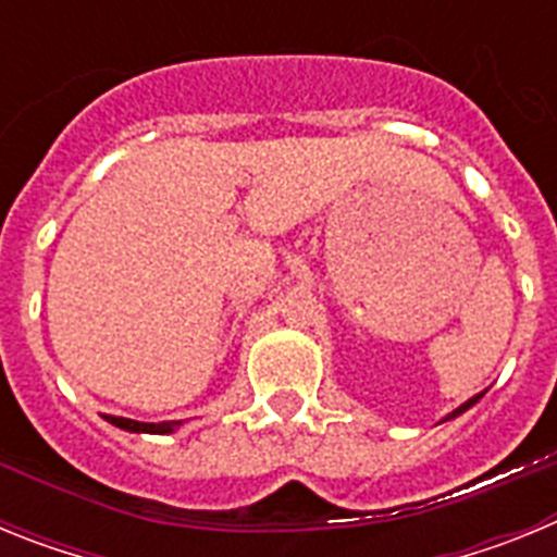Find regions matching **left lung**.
Here are the masks:
<instances>
[{
	"label": "left lung",
	"instance_id": "8db88e82",
	"mask_svg": "<svg viewBox=\"0 0 557 557\" xmlns=\"http://www.w3.org/2000/svg\"><path fill=\"white\" fill-rule=\"evenodd\" d=\"M480 398H482V393H476V396H474V398H469V401H466V405H460V407H457V410L451 412L449 418H457V416H460V412H466V410H469V407H474L476 401H480Z\"/></svg>",
	"mask_w": 557,
	"mask_h": 557
}]
</instances>
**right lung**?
I'll list each match as a JSON object with an SVG mask.
<instances>
[{"label": "right lung", "instance_id": "right-lung-1", "mask_svg": "<svg viewBox=\"0 0 557 557\" xmlns=\"http://www.w3.org/2000/svg\"><path fill=\"white\" fill-rule=\"evenodd\" d=\"M113 426L127 432H152V435H166L181 426V421H161V424H141V421H131V418H111Z\"/></svg>", "mask_w": 557, "mask_h": 557}]
</instances>
